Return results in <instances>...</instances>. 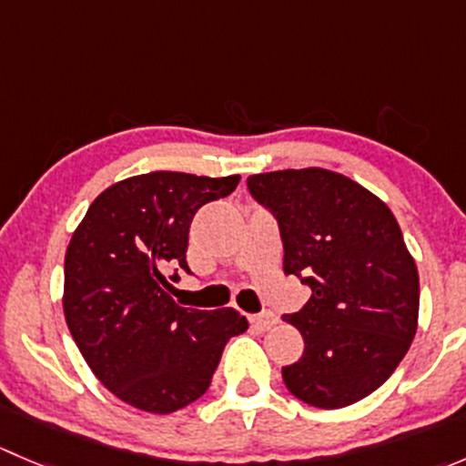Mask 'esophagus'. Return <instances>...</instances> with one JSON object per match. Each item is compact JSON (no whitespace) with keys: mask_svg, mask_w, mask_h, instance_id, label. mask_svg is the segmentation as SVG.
<instances>
[{"mask_svg":"<svg viewBox=\"0 0 466 466\" xmlns=\"http://www.w3.org/2000/svg\"><path fill=\"white\" fill-rule=\"evenodd\" d=\"M279 322V318L275 316V313L266 311V313H259V316L252 318V324H255L257 329H261V331H268V329H272L275 324Z\"/></svg>","mask_w":466,"mask_h":466,"instance_id":"34e87169","label":"esophagus"}]
</instances>
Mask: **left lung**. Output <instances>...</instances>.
<instances>
[{
	"mask_svg": "<svg viewBox=\"0 0 466 466\" xmlns=\"http://www.w3.org/2000/svg\"><path fill=\"white\" fill-rule=\"evenodd\" d=\"M275 214L284 272L311 286L286 322L304 338L286 388L324 410L351 406L397 370L417 333L420 275L390 207L342 173L286 168L248 177Z\"/></svg>",
	"mask_w": 466,
	"mask_h": 466,
	"instance_id": "1",
	"label": "left lung"
}]
</instances>
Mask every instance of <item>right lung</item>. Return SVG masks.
Returning <instances> with one entry per match:
<instances>
[{
	"mask_svg": "<svg viewBox=\"0 0 466 466\" xmlns=\"http://www.w3.org/2000/svg\"><path fill=\"white\" fill-rule=\"evenodd\" d=\"M241 176L153 171L94 198L65 252L63 311L83 359L116 399L168 415L203 397L229 336L248 329L234 309H185L164 270L187 266L189 225Z\"/></svg>",
	"mask_w": 466,
	"mask_h": 466,
	"instance_id": "add662e5",
	"label": "right lung"
}]
</instances>
